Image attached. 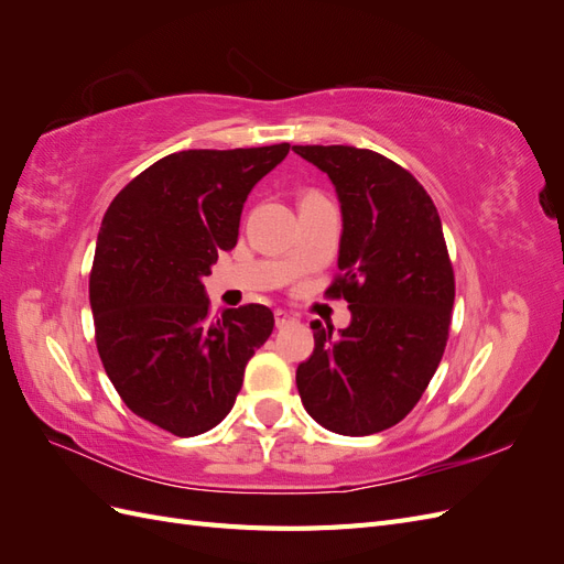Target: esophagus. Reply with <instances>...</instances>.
<instances>
[{
    "mask_svg": "<svg viewBox=\"0 0 564 564\" xmlns=\"http://www.w3.org/2000/svg\"><path fill=\"white\" fill-rule=\"evenodd\" d=\"M294 322H296L294 315H289V313H284V311H275V324H278V329L286 327V324H294Z\"/></svg>",
    "mask_w": 564,
    "mask_h": 564,
    "instance_id": "1",
    "label": "esophagus"
}]
</instances>
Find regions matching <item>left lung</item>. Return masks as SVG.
<instances>
[{"label": "left lung", "instance_id": "8db88e82", "mask_svg": "<svg viewBox=\"0 0 564 564\" xmlns=\"http://www.w3.org/2000/svg\"><path fill=\"white\" fill-rule=\"evenodd\" d=\"M332 178L344 214L338 275L350 327L313 322L315 350L296 369L301 402L327 431L362 437L400 423L429 388L445 352L454 268L425 187L379 152L294 145Z\"/></svg>", "mask_w": 564, "mask_h": 564}]
</instances>
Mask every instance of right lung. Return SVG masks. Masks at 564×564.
Returning <instances> with one entry per match:
<instances>
[{"label":"right lung","mask_w":564,"mask_h":564,"mask_svg":"<svg viewBox=\"0 0 564 564\" xmlns=\"http://www.w3.org/2000/svg\"><path fill=\"white\" fill-rule=\"evenodd\" d=\"M286 152H172L129 181L100 224L89 275L100 362L135 416L176 437L226 419L275 327L261 303L212 317L202 278L237 245L247 195Z\"/></svg>","instance_id":"1"}]
</instances>
